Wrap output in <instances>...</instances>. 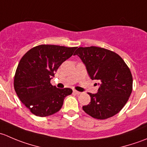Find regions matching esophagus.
Instances as JSON below:
<instances>
[{
  "label": "esophagus",
  "instance_id": "obj_1",
  "mask_svg": "<svg viewBox=\"0 0 147 147\" xmlns=\"http://www.w3.org/2000/svg\"><path fill=\"white\" fill-rule=\"evenodd\" d=\"M73 92L76 94H81L80 92H78V91H77V90H73Z\"/></svg>",
  "mask_w": 147,
  "mask_h": 147
}]
</instances>
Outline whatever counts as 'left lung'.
I'll list each match as a JSON object with an SVG mask.
<instances>
[{
	"label": "left lung",
	"mask_w": 147,
	"mask_h": 147,
	"mask_svg": "<svg viewBox=\"0 0 147 147\" xmlns=\"http://www.w3.org/2000/svg\"><path fill=\"white\" fill-rule=\"evenodd\" d=\"M74 55L80 57L90 78L100 82L97 94L88 93L91 101L83 110L97 119L119 113L132 91V75L125 62L115 52L95 46L80 47Z\"/></svg>",
	"instance_id": "1"
}]
</instances>
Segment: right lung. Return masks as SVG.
Returning <instances> with one entry per match:
<instances>
[{
  "label": "right lung",
  "instance_id": "add662e5",
  "mask_svg": "<svg viewBox=\"0 0 147 147\" xmlns=\"http://www.w3.org/2000/svg\"><path fill=\"white\" fill-rule=\"evenodd\" d=\"M77 47L40 45L29 50L20 59L14 77V89L20 100L33 115L47 117L61 109L70 88L59 89L50 83L63 62Z\"/></svg>",
  "mask_w": 147,
  "mask_h": 147
}]
</instances>
